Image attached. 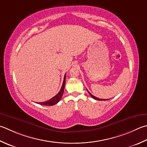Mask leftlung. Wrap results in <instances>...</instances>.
I'll list each match as a JSON object with an SVG mask.
<instances>
[{"mask_svg":"<svg viewBox=\"0 0 147 147\" xmlns=\"http://www.w3.org/2000/svg\"><path fill=\"white\" fill-rule=\"evenodd\" d=\"M87 90L88 91V92L89 93V94L90 95V96H91L92 97L93 99H94L97 100H108V99H99V98H98V97H95L94 96H93L92 94H90V92H88V90H87Z\"/></svg>","mask_w":147,"mask_h":147,"instance_id":"obj_1","label":"left lung"}]
</instances>
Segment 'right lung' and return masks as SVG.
Returning a JSON list of instances; mask_svg holds the SVG:
<instances>
[{
    "label": "right lung",
    "instance_id": "1",
    "mask_svg": "<svg viewBox=\"0 0 147 147\" xmlns=\"http://www.w3.org/2000/svg\"><path fill=\"white\" fill-rule=\"evenodd\" d=\"M65 82V76L64 78V82H63L61 89H60V90L59 92V93L57 94L56 96H55L53 97H52V98L50 99V100H47V101L38 102V104L41 105H45V106H53V105H56L57 102L60 101V100L62 98V96L63 95V93H64V90Z\"/></svg>",
    "mask_w": 147,
    "mask_h": 147
}]
</instances>
